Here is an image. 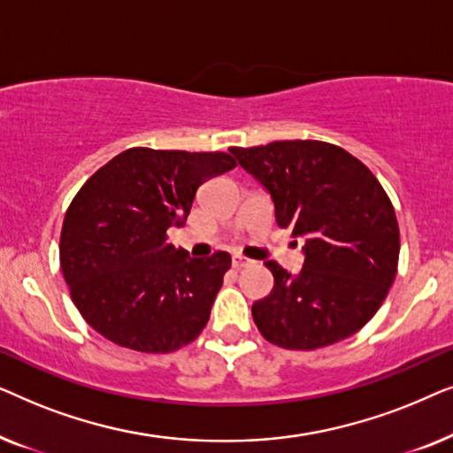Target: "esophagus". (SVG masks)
I'll return each mask as SVG.
<instances>
[{"instance_id":"1","label":"esophagus","mask_w":453,"mask_h":453,"mask_svg":"<svg viewBox=\"0 0 453 453\" xmlns=\"http://www.w3.org/2000/svg\"><path fill=\"white\" fill-rule=\"evenodd\" d=\"M251 264H253L251 259L239 256V253H234V256H233V268L241 270V268H247V265H251Z\"/></svg>"}]
</instances>
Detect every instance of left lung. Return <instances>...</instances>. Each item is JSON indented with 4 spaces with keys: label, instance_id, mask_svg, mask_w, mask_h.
I'll return each mask as SVG.
<instances>
[{
    "label": "left lung",
    "instance_id": "8db88e82",
    "mask_svg": "<svg viewBox=\"0 0 453 453\" xmlns=\"http://www.w3.org/2000/svg\"><path fill=\"white\" fill-rule=\"evenodd\" d=\"M231 154L268 191L276 225L305 239L296 274L265 262L274 288L251 307L262 336L282 349L313 350L361 330L388 296L400 253L394 206L373 173L318 140Z\"/></svg>",
    "mask_w": 453,
    "mask_h": 453
}]
</instances>
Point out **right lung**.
Listing matches in <instances>:
<instances>
[{
	"label": "right lung",
	"instance_id": "add662e5",
	"mask_svg": "<svg viewBox=\"0 0 453 453\" xmlns=\"http://www.w3.org/2000/svg\"><path fill=\"white\" fill-rule=\"evenodd\" d=\"M237 166L225 152L129 148L101 166L67 208L59 241L72 301L111 342L171 352L208 324L231 256L196 259L166 241L203 181Z\"/></svg>",
	"mask_w": 453,
	"mask_h": 453
}]
</instances>
